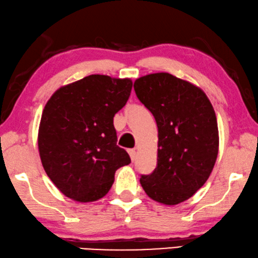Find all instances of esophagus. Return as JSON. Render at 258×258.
Segmentation results:
<instances>
[{
	"label": "esophagus",
	"mask_w": 258,
	"mask_h": 258,
	"mask_svg": "<svg viewBox=\"0 0 258 258\" xmlns=\"http://www.w3.org/2000/svg\"><path fill=\"white\" fill-rule=\"evenodd\" d=\"M128 154L131 157V160H132V161L136 160V158H137V151L136 150H128Z\"/></svg>",
	"instance_id": "1"
}]
</instances>
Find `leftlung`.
I'll use <instances>...</instances> for the list:
<instances>
[{
  "label": "left lung",
  "mask_w": 258,
  "mask_h": 258,
  "mask_svg": "<svg viewBox=\"0 0 258 258\" xmlns=\"http://www.w3.org/2000/svg\"><path fill=\"white\" fill-rule=\"evenodd\" d=\"M139 100L158 126V164L140 177L152 200L174 206L188 200L206 183L219 153V128L213 105L197 85L167 74L134 82Z\"/></svg>",
  "instance_id": "left-lung-1"
}]
</instances>
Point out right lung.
<instances>
[{"label":"right lung","instance_id":"right-lung-1","mask_svg":"<svg viewBox=\"0 0 258 258\" xmlns=\"http://www.w3.org/2000/svg\"><path fill=\"white\" fill-rule=\"evenodd\" d=\"M130 78L90 75L50 97L38 128L45 173L65 197L92 202L105 197L115 170L131 162L117 145L113 117L127 103Z\"/></svg>","mask_w":258,"mask_h":258}]
</instances>
